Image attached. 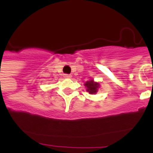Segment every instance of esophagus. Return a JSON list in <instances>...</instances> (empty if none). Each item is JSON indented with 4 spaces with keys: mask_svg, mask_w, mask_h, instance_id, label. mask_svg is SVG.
<instances>
[{
    "mask_svg": "<svg viewBox=\"0 0 153 153\" xmlns=\"http://www.w3.org/2000/svg\"><path fill=\"white\" fill-rule=\"evenodd\" d=\"M64 78H66V79H71V74H64Z\"/></svg>",
    "mask_w": 153,
    "mask_h": 153,
    "instance_id": "obj_1",
    "label": "esophagus"
}]
</instances>
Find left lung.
<instances>
[{
	"label": "left lung",
	"mask_w": 153,
	"mask_h": 153,
	"mask_svg": "<svg viewBox=\"0 0 153 153\" xmlns=\"http://www.w3.org/2000/svg\"><path fill=\"white\" fill-rule=\"evenodd\" d=\"M84 85L86 87V91L91 94H96L98 93V89L100 87V84L97 82L94 81V79H90L86 82V83Z\"/></svg>",
	"instance_id": "left-lung-1"
}]
</instances>
